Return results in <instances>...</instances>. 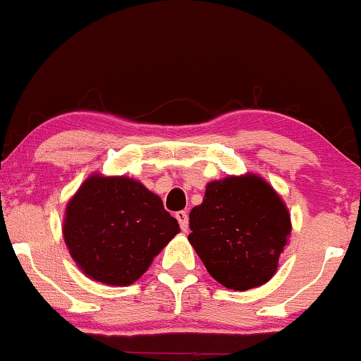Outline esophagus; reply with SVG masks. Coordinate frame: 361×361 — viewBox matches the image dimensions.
I'll list each match as a JSON object with an SVG mask.
<instances>
[{"label": "esophagus", "instance_id": "esophagus-1", "mask_svg": "<svg viewBox=\"0 0 361 361\" xmlns=\"http://www.w3.org/2000/svg\"><path fill=\"white\" fill-rule=\"evenodd\" d=\"M176 219H177V221H179L180 230L187 231V228H189V216H187V212H184V210L176 212Z\"/></svg>", "mask_w": 361, "mask_h": 361}]
</instances>
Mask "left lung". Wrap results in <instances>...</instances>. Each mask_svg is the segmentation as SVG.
<instances>
[{"mask_svg": "<svg viewBox=\"0 0 361 361\" xmlns=\"http://www.w3.org/2000/svg\"><path fill=\"white\" fill-rule=\"evenodd\" d=\"M189 241L212 278L235 290L268 283L290 235V215L259 176H230L207 184L189 215Z\"/></svg>", "mask_w": 361, "mask_h": 361, "instance_id": "obj_1", "label": "left lung"}]
</instances>
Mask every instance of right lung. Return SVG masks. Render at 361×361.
Returning <instances> with one entry per match:
<instances>
[{"mask_svg": "<svg viewBox=\"0 0 361 361\" xmlns=\"http://www.w3.org/2000/svg\"><path fill=\"white\" fill-rule=\"evenodd\" d=\"M62 231L68 253L88 278L130 286L180 228L141 182L93 174L68 200Z\"/></svg>", "mask_w": 361, "mask_h": 361, "instance_id": "1", "label": "right lung"}]
</instances>
